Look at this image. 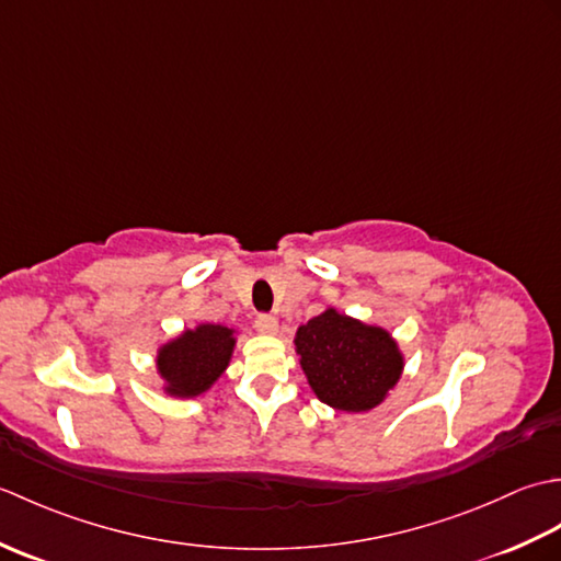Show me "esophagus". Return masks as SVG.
<instances>
[{"instance_id": "esophagus-1", "label": "esophagus", "mask_w": 561, "mask_h": 561, "mask_svg": "<svg viewBox=\"0 0 561 561\" xmlns=\"http://www.w3.org/2000/svg\"><path fill=\"white\" fill-rule=\"evenodd\" d=\"M255 330L262 332V335H274V332H277V318L270 313H260L255 318Z\"/></svg>"}]
</instances>
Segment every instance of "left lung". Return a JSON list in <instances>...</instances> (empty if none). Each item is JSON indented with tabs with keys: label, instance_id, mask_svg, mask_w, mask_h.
<instances>
[{
	"label": "left lung",
	"instance_id": "obj_1",
	"mask_svg": "<svg viewBox=\"0 0 561 561\" xmlns=\"http://www.w3.org/2000/svg\"><path fill=\"white\" fill-rule=\"evenodd\" d=\"M296 352L316 396L344 412H366L402 374L398 344L386 330L328 308L296 332Z\"/></svg>",
	"mask_w": 561,
	"mask_h": 561
}]
</instances>
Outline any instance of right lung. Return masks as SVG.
Returning <instances> with one entry per match:
<instances>
[{
    "label": "right lung",
    "instance_id": "obj_1",
    "mask_svg": "<svg viewBox=\"0 0 561 561\" xmlns=\"http://www.w3.org/2000/svg\"><path fill=\"white\" fill-rule=\"evenodd\" d=\"M233 330L224 325H199L165 344L159 354V371L171 396L193 398L205 392L229 366Z\"/></svg>",
    "mask_w": 561,
    "mask_h": 561
}]
</instances>
